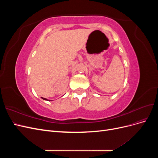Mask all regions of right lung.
Instances as JSON below:
<instances>
[{"label":"right lung","mask_w":158,"mask_h":158,"mask_svg":"<svg viewBox=\"0 0 158 158\" xmlns=\"http://www.w3.org/2000/svg\"><path fill=\"white\" fill-rule=\"evenodd\" d=\"M41 98L44 99V100H45V101H51V100H49V99H46V98H42L41 97Z\"/></svg>","instance_id":"right-lung-1"}]
</instances>
